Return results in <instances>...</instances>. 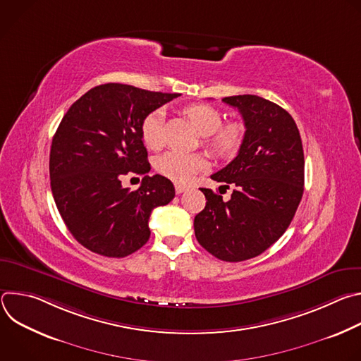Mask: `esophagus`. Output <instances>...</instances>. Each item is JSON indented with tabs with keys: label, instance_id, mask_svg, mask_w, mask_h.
I'll return each instance as SVG.
<instances>
[{
	"label": "esophagus",
	"instance_id": "1",
	"mask_svg": "<svg viewBox=\"0 0 361 361\" xmlns=\"http://www.w3.org/2000/svg\"><path fill=\"white\" fill-rule=\"evenodd\" d=\"M187 190H188V187H187V185L176 184V192H177V194H181V192H184V191H187Z\"/></svg>",
	"mask_w": 361,
	"mask_h": 361
}]
</instances>
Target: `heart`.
Segmentation results:
<instances>
[{"label": "heart", "instance_id": "obj_1", "mask_svg": "<svg viewBox=\"0 0 361 361\" xmlns=\"http://www.w3.org/2000/svg\"><path fill=\"white\" fill-rule=\"evenodd\" d=\"M185 117L194 128L204 135V145L217 157H231L240 149L244 140V126L233 121L220 127L221 114L212 106L192 104L184 109ZM141 138L148 148L157 149L163 145V113L152 111L141 121ZM207 163L198 154H183L177 151H167L156 160V170L178 183H188L195 174L201 173Z\"/></svg>", "mask_w": 361, "mask_h": 361}]
</instances>
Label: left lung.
<instances>
[{
    "label": "left lung",
    "mask_w": 361,
    "mask_h": 361,
    "mask_svg": "<svg viewBox=\"0 0 361 361\" xmlns=\"http://www.w3.org/2000/svg\"><path fill=\"white\" fill-rule=\"evenodd\" d=\"M237 109L245 133L237 157L212 176L234 188L231 198L201 188L205 207L194 219L197 241L223 262L257 257L290 226L304 191V152L293 117L259 95L223 98Z\"/></svg>",
    "instance_id": "left-lung-1"
}]
</instances>
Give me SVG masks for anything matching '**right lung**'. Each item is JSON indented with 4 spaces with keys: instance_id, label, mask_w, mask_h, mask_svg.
<instances>
[{
    "instance_id": "obj_1",
    "label": "right lung",
    "mask_w": 361,
    "mask_h": 361,
    "mask_svg": "<svg viewBox=\"0 0 361 361\" xmlns=\"http://www.w3.org/2000/svg\"><path fill=\"white\" fill-rule=\"evenodd\" d=\"M178 95L102 84L63 117L49 151L51 191L67 228L90 251L116 259L133 254L149 238L151 212L174 198L169 178L147 176L140 127ZM128 172L145 176L135 192L121 185Z\"/></svg>"
}]
</instances>
